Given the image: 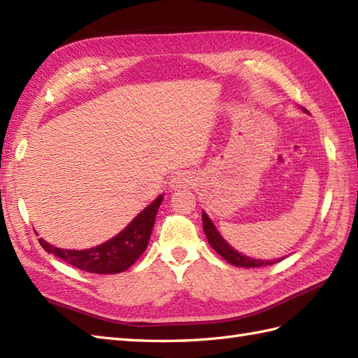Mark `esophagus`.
<instances>
[{
  "instance_id": "1",
  "label": "esophagus",
  "mask_w": 358,
  "mask_h": 358,
  "mask_svg": "<svg viewBox=\"0 0 358 358\" xmlns=\"http://www.w3.org/2000/svg\"><path fill=\"white\" fill-rule=\"evenodd\" d=\"M194 177L191 172H186V171H180L173 175L171 178V189L173 191H177V189H185L194 185Z\"/></svg>"
}]
</instances>
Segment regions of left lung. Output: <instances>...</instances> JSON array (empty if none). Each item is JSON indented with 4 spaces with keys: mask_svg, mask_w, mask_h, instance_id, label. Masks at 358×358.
<instances>
[{
    "mask_svg": "<svg viewBox=\"0 0 358 358\" xmlns=\"http://www.w3.org/2000/svg\"><path fill=\"white\" fill-rule=\"evenodd\" d=\"M303 110L306 112V109ZM203 229H204V234H206V238L209 241V245L212 246V249H214L218 255H222L227 263H231L232 266H237V268H260V266H271L283 260V257L275 258V260H260V258L248 257L245 254L238 252V250H235L229 243L222 237V234L218 232L215 224L212 223V220L204 210H203Z\"/></svg>",
    "mask_w": 358,
    "mask_h": 358,
    "instance_id": "1",
    "label": "left lung"
}]
</instances>
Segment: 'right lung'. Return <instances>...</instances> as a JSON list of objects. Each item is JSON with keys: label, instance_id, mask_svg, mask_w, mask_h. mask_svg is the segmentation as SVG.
Returning a JSON list of instances; mask_svg holds the SVG:
<instances>
[{"label": "right lung", "instance_id": "obj_1", "mask_svg": "<svg viewBox=\"0 0 358 358\" xmlns=\"http://www.w3.org/2000/svg\"><path fill=\"white\" fill-rule=\"evenodd\" d=\"M163 194L144 208L115 237L89 249H62L40 238L45 252L57 255L73 268L90 273H118L131 268L149 245L155 217L163 203Z\"/></svg>", "mask_w": 358, "mask_h": 358}]
</instances>
